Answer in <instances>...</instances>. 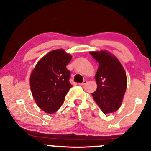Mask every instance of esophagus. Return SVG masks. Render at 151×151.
Returning a JSON list of instances; mask_svg holds the SVG:
<instances>
[{"instance_id":"esophagus-1","label":"esophagus","mask_w":151,"mask_h":151,"mask_svg":"<svg viewBox=\"0 0 151 151\" xmlns=\"http://www.w3.org/2000/svg\"><path fill=\"white\" fill-rule=\"evenodd\" d=\"M86 83H87V81L86 80H84L82 81V82L81 83H80V84H79V85H81V86H84V85H85V84H86Z\"/></svg>"}]
</instances>
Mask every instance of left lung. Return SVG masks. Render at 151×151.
<instances>
[{
    "label": "left lung",
    "mask_w": 151,
    "mask_h": 151,
    "mask_svg": "<svg viewBox=\"0 0 151 151\" xmlns=\"http://www.w3.org/2000/svg\"><path fill=\"white\" fill-rule=\"evenodd\" d=\"M90 54L99 65L95 75L97 89L91 94L104 114L113 113L120 108L126 92L125 70L119 60L107 52Z\"/></svg>",
    "instance_id": "obj_1"
}]
</instances>
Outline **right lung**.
I'll return each mask as SVG.
<instances>
[{"mask_svg":"<svg viewBox=\"0 0 151 151\" xmlns=\"http://www.w3.org/2000/svg\"><path fill=\"white\" fill-rule=\"evenodd\" d=\"M72 60L63 50L50 52L37 62L30 78L32 94L38 106L53 114L62 105L72 85L70 72L66 66Z\"/></svg>","mask_w":151,"mask_h":151,"instance_id":"1","label":"right lung"}]
</instances>
